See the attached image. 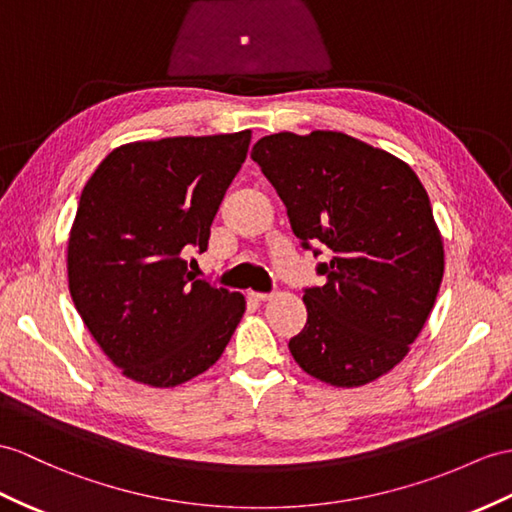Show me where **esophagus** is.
I'll return each mask as SVG.
<instances>
[{
  "label": "esophagus",
  "instance_id": "1",
  "mask_svg": "<svg viewBox=\"0 0 512 512\" xmlns=\"http://www.w3.org/2000/svg\"><path fill=\"white\" fill-rule=\"evenodd\" d=\"M249 299H254V302H267V299H271V293H258V291H249L247 293Z\"/></svg>",
  "mask_w": 512,
  "mask_h": 512
}]
</instances>
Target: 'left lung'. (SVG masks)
Returning a JSON list of instances; mask_svg holds the SVG:
<instances>
[{
    "label": "left lung",
    "mask_w": 512,
    "mask_h": 512,
    "mask_svg": "<svg viewBox=\"0 0 512 512\" xmlns=\"http://www.w3.org/2000/svg\"><path fill=\"white\" fill-rule=\"evenodd\" d=\"M304 249L328 263L304 289L295 363L332 386H363L408 354L443 280V241L404 160L343 132H280L252 147ZM316 247L313 248L312 245Z\"/></svg>",
    "instance_id": "1"
}]
</instances>
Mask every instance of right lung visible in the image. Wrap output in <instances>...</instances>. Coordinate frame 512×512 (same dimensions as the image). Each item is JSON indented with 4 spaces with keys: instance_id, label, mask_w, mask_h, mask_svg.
Returning a JSON list of instances; mask_svg holds the SVG:
<instances>
[{
    "instance_id": "right-lung-1",
    "label": "right lung",
    "mask_w": 512,
    "mask_h": 512,
    "mask_svg": "<svg viewBox=\"0 0 512 512\" xmlns=\"http://www.w3.org/2000/svg\"><path fill=\"white\" fill-rule=\"evenodd\" d=\"M252 132L121 145L99 162L69 234V291L123 376L167 389L213 367L245 297L189 271L206 252Z\"/></svg>"
}]
</instances>
